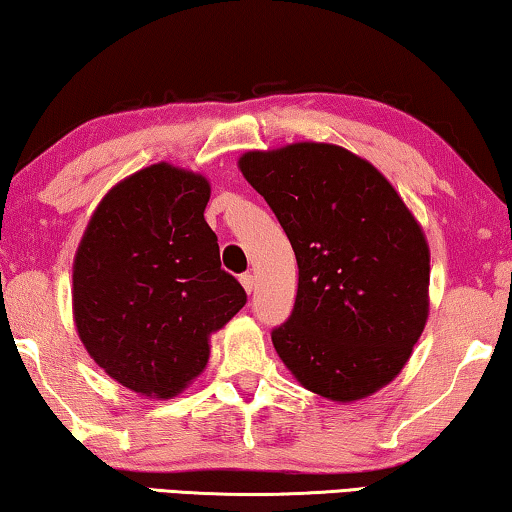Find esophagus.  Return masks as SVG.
Here are the masks:
<instances>
[{
	"mask_svg": "<svg viewBox=\"0 0 512 512\" xmlns=\"http://www.w3.org/2000/svg\"><path fill=\"white\" fill-rule=\"evenodd\" d=\"M239 280H241V285H243V289H246L248 294L253 292V289H255V276H253V273H243Z\"/></svg>",
	"mask_w": 512,
	"mask_h": 512,
	"instance_id": "1",
	"label": "esophagus"
}]
</instances>
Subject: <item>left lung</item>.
<instances>
[{
	"instance_id": "8db88e82",
	"label": "left lung",
	"mask_w": 512,
	"mask_h": 512,
	"mask_svg": "<svg viewBox=\"0 0 512 512\" xmlns=\"http://www.w3.org/2000/svg\"><path fill=\"white\" fill-rule=\"evenodd\" d=\"M239 167L299 264L292 315L271 331L282 363L335 402L379 391L425 329L430 253L421 227L368 160L335 144L248 151Z\"/></svg>"
}]
</instances>
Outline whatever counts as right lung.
Returning <instances> with one entry per match:
<instances>
[{
    "instance_id": "obj_1",
    "label": "right lung",
    "mask_w": 512,
    "mask_h": 512,
    "mask_svg": "<svg viewBox=\"0 0 512 512\" xmlns=\"http://www.w3.org/2000/svg\"><path fill=\"white\" fill-rule=\"evenodd\" d=\"M209 183L158 163L114 186L73 264V315L91 358L119 384L170 398L209 361V335L246 305L204 220Z\"/></svg>"
}]
</instances>
